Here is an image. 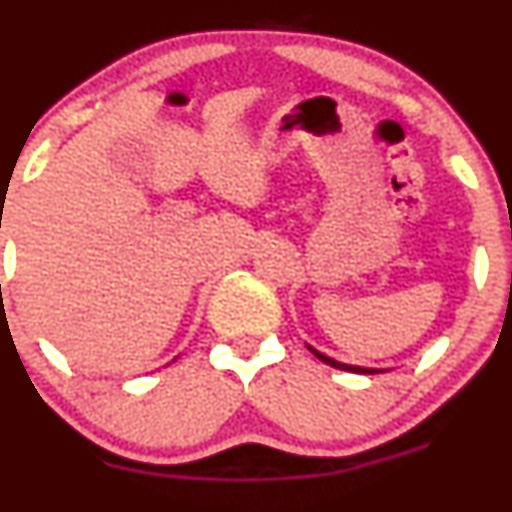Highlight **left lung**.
<instances>
[{"mask_svg":"<svg viewBox=\"0 0 512 512\" xmlns=\"http://www.w3.org/2000/svg\"><path fill=\"white\" fill-rule=\"evenodd\" d=\"M309 352H312L314 356H317L319 361H324V364H329V366H334V369H344V371H356V374H374L376 369H364V366H349V364H339V361H334V359H329V356H324V354H319L317 349H312L309 347Z\"/></svg>","mask_w":512,"mask_h":512,"instance_id":"1","label":"left lung"}]
</instances>
